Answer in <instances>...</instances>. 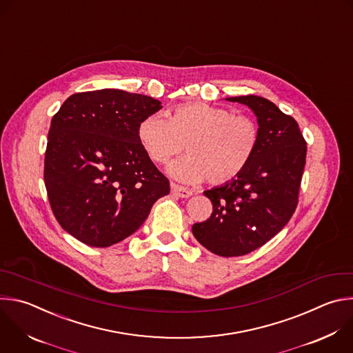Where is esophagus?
Masks as SVG:
<instances>
[{
    "instance_id": "1",
    "label": "esophagus",
    "mask_w": 353,
    "mask_h": 353,
    "mask_svg": "<svg viewBox=\"0 0 353 353\" xmlns=\"http://www.w3.org/2000/svg\"><path fill=\"white\" fill-rule=\"evenodd\" d=\"M170 187H172V194L179 196V198H188V196L192 195V191H190V190H187V188H184V187H181L179 184L172 183Z\"/></svg>"
}]
</instances>
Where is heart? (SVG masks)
<instances>
[{
  "instance_id": "b5f03b06",
  "label": "heart",
  "mask_w": 353,
  "mask_h": 353,
  "mask_svg": "<svg viewBox=\"0 0 353 353\" xmlns=\"http://www.w3.org/2000/svg\"><path fill=\"white\" fill-rule=\"evenodd\" d=\"M137 137L148 157L168 163L184 147V158L169 166V174L180 181L196 184L208 179L220 185L239 177L259 145V128L244 114L205 102L176 106L168 119L159 113L145 116L139 123Z\"/></svg>"
}]
</instances>
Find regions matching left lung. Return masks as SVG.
<instances>
[{
    "mask_svg": "<svg viewBox=\"0 0 353 353\" xmlns=\"http://www.w3.org/2000/svg\"><path fill=\"white\" fill-rule=\"evenodd\" d=\"M250 106L258 117L259 145L234 180L205 191L213 210L192 234L219 256H243L269 240L292 217L306 162V141L292 116L258 95L227 98Z\"/></svg>",
    "mask_w": 353,
    "mask_h": 353,
    "instance_id": "8db88e82",
    "label": "left lung"
}]
</instances>
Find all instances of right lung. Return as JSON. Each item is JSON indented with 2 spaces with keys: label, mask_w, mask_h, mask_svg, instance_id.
Listing matches in <instances>:
<instances>
[{
  "label": "right lung",
  "mask_w": 353,
  "mask_h": 353,
  "mask_svg": "<svg viewBox=\"0 0 353 353\" xmlns=\"http://www.w3.org/2000/svg\"><path fill=\"white\" fill-rule=\"evenodd\" d=\"M161 108L152 97L105 88L70 95L54 114L44 183L55 219L83 244L121 243L170 192L137 137L139 123Z\"/></svg>",
  "instance_id": "obj_1"
}]
</instances>
